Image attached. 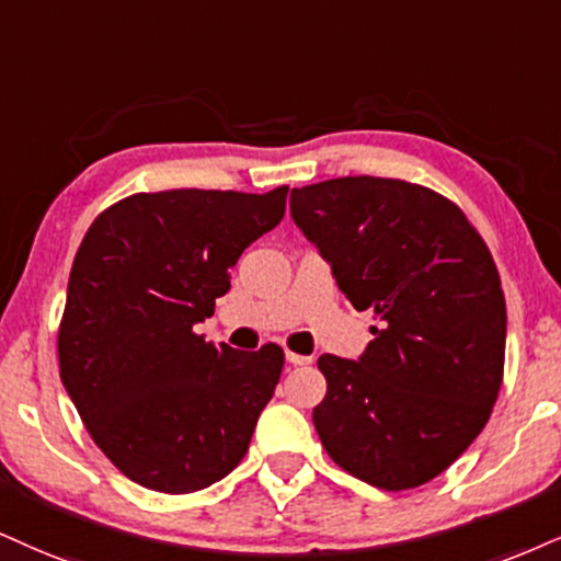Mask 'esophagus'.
<instances>
[{
	"instance_id": "obj_1",
	"label": "esophagus",
	"mask_w": 561,
	"mask_h": 561,
	"mask_svg": "<svg viewBox=\"0 0 561 561\" xmlns=\"http://www.w3.org/2000/svg\"><path fill=\"white\" fill-rule=\"evenodd\" d=\"M286 362L294 366H304V364H312V356H301V354H294V351H286Z\"/></svg>"
}]
</instances>
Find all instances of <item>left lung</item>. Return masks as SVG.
<instances>
[{"label":"left lung","mask_w":561,"mask_h":561,"mask_svg":"<svg viewBox=\"0 0 561 561\" xmlns=\"http://www.w3.org/2000/svg\"><path fill=\"white\" fill-rule=\"evenodd\" d=\"M291 216L354 309H375L358 362L322 354V447L385 492L437 479L486 426L507 307L486 241L428 186L343 176L291 192Z\"/></svg>","instance_id":"1"}]
</instances>
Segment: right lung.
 Segmentation results:
<instances>
[{
  "label": "right lung",
  "instance_id": "1",
  "mask_svg": "<svg viewBox=\"0 0 561 561\" xmlns=\"http://www.w3.org/2000/svg\"><path fill=\"white\" fill-rule=\"evenodd\" d=\"M286 195L140 192L106 207L75 254L61 385L101 453L145 489L199 492L247 455L283 348L247 354L192 328L216 312L241 252L280 224Z\"/></svg>",
  "mask_w": 561,
  "mask_h": 561
}]
</instances>
